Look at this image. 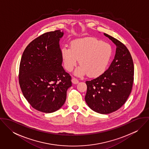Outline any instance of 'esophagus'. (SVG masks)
<instances>
[{
  "instance_id": "esophagus-1",
  "label": "esophagus",
  "mask_w": 149,
  "mask_h": 149,
  "mask_svg": "<svg viewBox=\"0 0 149 149\" xmlns=\"http://www.w3.org/2000/svg\"><path fill=\"white\" fill-rule=\"evenodd\" d=\"M72 82L73 84H78V83H79V81L77 79L73 77V78H72Z\"/></svg>"
}]
</instances>
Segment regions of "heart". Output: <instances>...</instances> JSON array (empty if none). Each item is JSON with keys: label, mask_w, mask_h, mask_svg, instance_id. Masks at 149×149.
Returning a JSON list of instances; mask_svg holds the SVG:
<instances>
[{"label": "heart", "mask_w": 149, "mask_h": 149, "mask_svg": "<svg viewBox=\"0 0 149 149\" xmlns=\"http://www.w3.org/2000/svg\"><path fill=\"white\" fill-rule=\"evenodd\" d=\"M112 52L109 43L94 37L74 41L71 43L70 47L64 46L61 49L66 70L72 71L79 60L81 65L76 70L75 74L83 76L87 73L91 77L99 76L106 70Z\"/></svg>", "instance_id": "b5f03b06"}]
</instances>
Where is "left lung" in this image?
<instances>
[{
  "label": "left lung",
  "instance_id": "8db88e82",
  "mask_svg": "<svg viewBox=\"0 0 149 149\" xmlns=\"http://www.w3.org/2000/svg\"><path fill=\"white\" fill-rule=\"evenodd\" d=\"M116 46L112 62L100 76L85 82L87 91L85 100L89 107L102 114H108L119 109L131 92L134 68L127 47L116 38L104 33Z\"/></svg>",
  "mask_w": 149,
  "mask_h": 149
}]
</instances>
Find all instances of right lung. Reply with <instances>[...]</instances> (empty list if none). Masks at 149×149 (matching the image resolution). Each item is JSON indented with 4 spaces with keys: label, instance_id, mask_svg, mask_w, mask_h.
<instances>
[{
    "label": "right lung",
    "instance_id": "1",
    "mask_svg": "<svg viewBox=\"0 0 149 149\" xmlns=\"http://www.w3.org/2000/svg\"><path fill=\"white\" fill-rule=\"evenodd\" d=\"M60 30L34 39L24 49L19 65V83L22 93L34 109L52 113L64 105L71 76L62 66Z\"/></svg>",
    "mask_w": 149,
    "mask_h": 149
}]
</instances>
